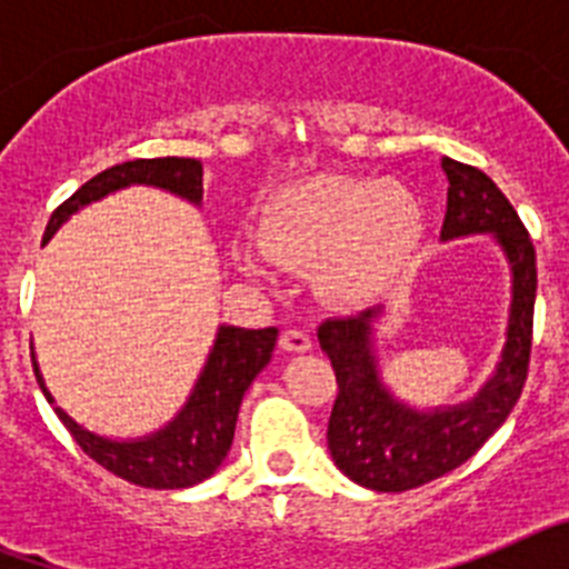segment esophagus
Returning a JSON list of instances; mask_svg holds the SVG:
<instances>
[{
  "instance_id": "esophagus-1",
  "label": "esophagus",
  "mask_w": 569,
  "mask_h": 569,
  "mask_svg": "<svg viewBox=\"0 0 569 569\" xmlns=\"http://www.w3.org/2000/svg\"><path fill=\"white\" fill-rule=\"evenodd\" d=\"M279 347L281 350H293V353H305V350H310L313 345H310V336L305 333V330L288 328V330H281Z\"/></svg>"
}]
</instances>
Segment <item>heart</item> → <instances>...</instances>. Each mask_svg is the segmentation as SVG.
Masks as SVG:
<instances>
[{"mask_svg": "<svg viewBox=\"0 0 569 569\" xmlns=\"http://www.w3.org/2000/svg\"><path fill=\"white\" fill-rule=\"evenodd\" d=\"M425 236L419 196L399 182L319 173L270 196L259 219V248L281 268H313L316 288L339 305H361L393 290ZM241 270L261 279L264 261L236 248Z\"/></svg>", "mask_w": 569, "mask_h": 569, "instance_id": "obj_1", "label": "heart"}]
</instances>
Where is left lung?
<instances>
[{
	"instance_id": "1",
	"label": "left lung",
	"mask_w": 569,
	"mask_h": 569,
	"mask_svg": "<svg viewBox=\"0 0 569 569\" xmlns=\"http://www.w3.org/2000/svg\"><path fill=\"white\" fill-rule=\"evenodd\" d=\"M450 188L441 239L492 233L512 268V308L505 359L485 390L461 407L416 413L381 387L370 353V321L379 310L328 319L319 328L321 350L336 370L328 447L336 467L356 485L405 492L465 465L490 439L521 396L532 347L536 308V248L525 222L485 170L441 159Z\"/></svg>"
}]
</instances>
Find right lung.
<instances>
[{
	"label": "right lung",
	"instance_id": "add662e5",
	"mask_svg": "<svg viewBox=\"0 0 569 569\" xmlns=\"http://www.w3.org/2000/svg\"><path fill=\"white\" fill-rule=\"evenodd\" d=\"M202 162L179 159V156L113 164L88 179L77 193L53 210L48 228H44V239L57 233V228L70 213H77L84 204L97 202L102 196L128 188V184H156V188L182 196L188 202H202ZM276 336H279L276 328H219L208 365L196 381L193 396L182 413L176 416L164 430L142 441L102 439V436L82 430L59 407L53 410L84 453L119 479L139 487H153V490H179V487L199 485L213 476L216 467L228 456L230 445H233L241 396L261 367L270 361ZM33 373H37L44 399L53 405L48 387L42 385L37 361H33Z\"/></svg>",
	"mask_w": 569,
	"mask_h": 569
}]
</instances>
